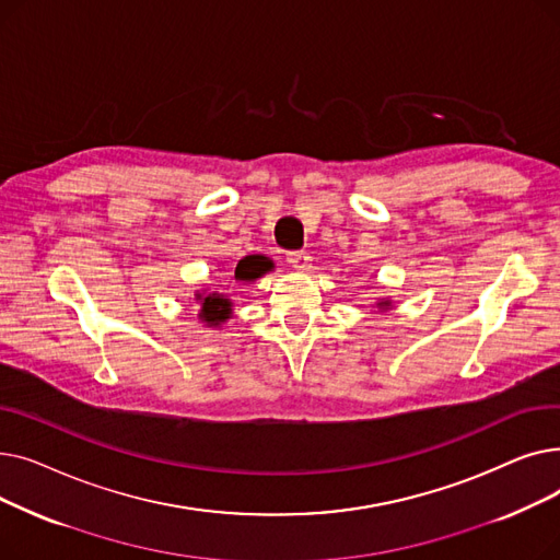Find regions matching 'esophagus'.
<instances>
[{"label":"esophagus","instance_id":"1","mask_svg":"<svg viewBox=\"0 0 560 560\" xmlns=\"http://www.w3.org/2000/svg\"><path fill=\"white\" fill-rule=\"evenodd\" d=\"M285 260H288L290 268L298 270V272L308 270V265H311V256H308V252H304V249L288 252V254H285Z\"/></svg>","mask_w":560,"mask_h":560}]
</instances>
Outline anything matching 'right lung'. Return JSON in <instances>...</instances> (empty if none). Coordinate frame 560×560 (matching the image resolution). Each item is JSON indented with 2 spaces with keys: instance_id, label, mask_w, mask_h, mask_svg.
<instances>
[{
  "instance_id": "1",
  "label": "right lung",
  "mask_w": 560,
  "mask_h": 560,
  "mask_svg": "<svg viewBox=\"0 0 560 560\" xmlns=\"http://www.w3.org/2000/svg\"><path fill=\"white\" fill-rule=\"evenodd\" d=\"M265 270H270V262L265 256H247L238 262V268H235V279L238 281H252L258 279ZM231 302L224 300L222 295H209L201 300V313L199 317L203 322H209V325H218V322H224L231 313Z\"/></svg>"
}]
</instances>
